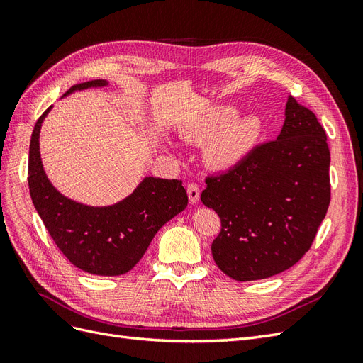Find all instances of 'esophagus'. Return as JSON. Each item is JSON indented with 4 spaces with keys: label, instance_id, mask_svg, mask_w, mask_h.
<instances>
[{
    "label": "esophagus",
    "instance_id": "34e87169",
    "mask_svg": "<svg viewBox=\"0 0 363 363\" xmlns=\"http://www.w3.org/2000/svg\"><path fill=\"white\" fill-rule=\"evenodd\" d=\"M188 196H189V201L191 204H196L200 200V188L196 184L191 183L188 184Z\"/></svg>",
    "mask_w": 363,
    "mask_h": 363
}]
</instances>
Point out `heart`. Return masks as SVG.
Listing matches in <instances>:
<instances>
[{"label": "heart", "mask_w": 363, "mask_h": 363, "mask_svg": "<svg viewBox=\"0 0 363 363\" xmlns=\"http://www.w3.org/2000/svg\"><path fill=\"white\" fill-rule=\"evenodd\" d=\"M236 113L232 106L212 107L184 133L189 140L212 139L207 147V159L216 168L236 167L250 155L259 139L260 119L256 115L236 116Z\"/></svg>", "instance_id": "obj_1"}]
</instances>
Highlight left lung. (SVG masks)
<instances>
[{
    "mask_svg": "<svg viewBox=\"0 0 363 363\" xmlns=\"http://www.w3.org/2000/svg\"><path fill=\"white\" fill-rule=\"evenodd\" d=\"M330 151L315 113L288 96L276 140L259 145L219 177L201 201L221 218L212 256L238 281L295 265L311 248L330 203Z\"/></svg>",
    "mask_w": 363,
    "mask_h": 363,
    "instance_id": "obj_1",
    "label": "left lung"
}]
</instances>
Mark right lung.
<instances>
[{
    "label": "right lung",
    "mask_w": 363,
    "mask_h": 363,
    "mask_svg": "<svg viewBox=\"0 0 363 363\" xmlns=\"http://www.w3.org/2000/svg\"><path fill=\"white\" fill-rule=\"evenodd\" d=\"M107 80L74 84L62 98L86 89H100ZM47 108L33 130L28 152V188L42 223L67 259L95 276H123L145 255L159 230L188 206L180 180L147 175L125 199L108 206H87L56 189L43 169L40 128Z\"/></svg>",
    "instance_id": "obj_1"
}]
</instances>
